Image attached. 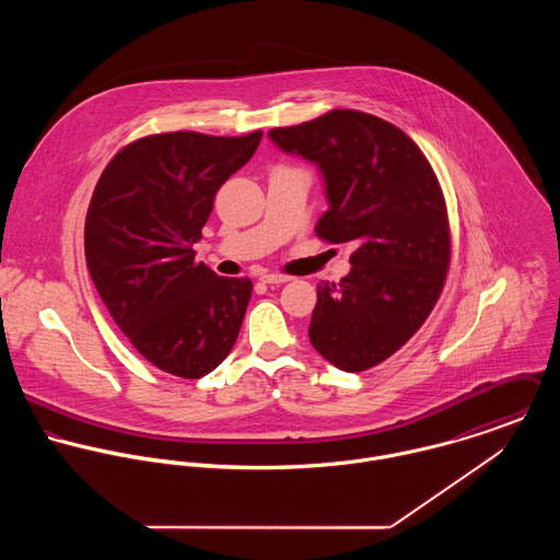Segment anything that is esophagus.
Listing matches in <instances>:
<instances>
[{
	"label": "esophagus",
	"mask_w": 560,
	"mask_h": 560,
	"mask_svg": "<svg viewBox=\"0 0 560 560\" xmlns=\"http://www.w3.org/2000/svg\"><path fill=\"white\" fill-rule=\"evenodd\" d=\"M289 280H291V276H284V273H262L260 276V282H265V284H284Z\"/></svg>",
	"instance_id": "obj_1"
}]
</instances>
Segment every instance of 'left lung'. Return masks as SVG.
Returning <instances> with one entry per match:
<instances>
[{
    "label": "left lung",
    "instance_id": "8db88e82",
    "mask_svg": "<svg viewBox=\"0 0 560 560\" xmlns=\"http://www.w3.org/2000/svg\"><path fill=\"white\" fill-rule=\"evenodd\" d=\"M269 140L317 163L329 202L320 240L355 245L351 271L317 287L311 342L340 371L377 366L418 331L446 282L451 233L438 176L399 127L355 109L271 129Z\"/></svg>",
    "mask_w": 560,
    "mask_h": 560
}]
</instances>
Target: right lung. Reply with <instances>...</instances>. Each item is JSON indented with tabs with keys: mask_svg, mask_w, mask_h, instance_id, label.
Instances as JSON below:
<instances>
[{
	"mask_svg": "<svg viewBox=\"0 0 560 560\" xmlns=\"http://www.w3.org/2000/svg\"><path fill=\"white\" fill-rule=\"evenodd\" d=\"M262 131L149 136L103 170L85 215V262L112 319L161 371L198 380L231 353L249 278H222L191 249L218 189L252 160Z\"/></svg>",
	"mask_w": 560,
	"mask_h": 560,
	"instance_id": "obj_1",
	"label": "right lung"
}]
</instances>
